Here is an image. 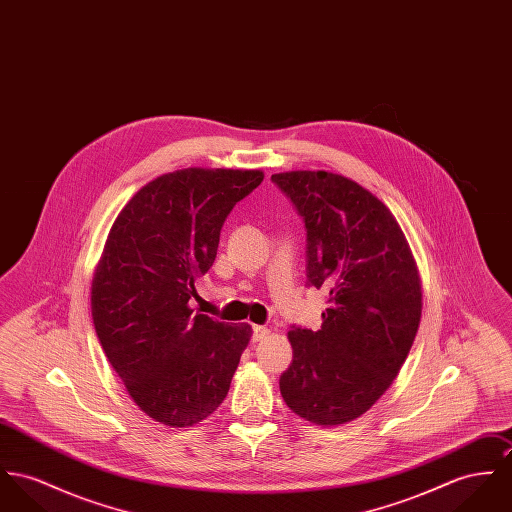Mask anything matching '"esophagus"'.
I'll use <instances>...</instances> for the list:
<instances>
[{"label": "esophagus", "mask_w": 512, "mask_h": 512, "mask_svg": "<svg viewBox=\"0 0 512 512\" xmlns=\"http://www.w3.org/2000/svg\"><path fill=\"white\" fill-rule=\"evenodd\" d=\"M269 333H271V329H267L265 325H253V335H251V339L257 343V341H263Z\"/></svg>", "instance_id": "1"}]
</instances>
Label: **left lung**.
<instances>
[{"label":"left lung","instance_id":"1","mask_svg":"<svg viewBox=\"0 0 512 512\" xmlns=\"http://www.w3.org/2000/svg\"><path fill=\"white\" fill-rule=\"evenodd\" d=\"M306 228L308 286L327 290L321 329L292 325L286 405L333 427L366 413L401 370L421 321V282L407 239L382 200L327 171L271 177Z\"/></svg>","mask_w":512,"mask_h":512}]
</instances>
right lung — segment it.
Listing matches in <instances>:
<instances>
[{
    "mask_svg": "<svg viewBox=\"0 0 512 512\" xmlns=\"http://www.w3.org/2000/svg\"><path fill=\"white\" fill-rule=\"evenodd\" d=\"M263 173L189 167L142 187L109 232L91 286L99 343L134 403L167 427H193L228 395L247 323L193 314L198 276L222 226Z\"/></svg>",
    "mask_w": 512,
    "mask_h": 512,
    "instance_id": "add662e5",
    "label": "right lung"
}]
</instances>
